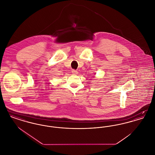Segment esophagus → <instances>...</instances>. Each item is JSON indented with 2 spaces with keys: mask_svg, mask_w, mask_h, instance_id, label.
Masks as SVG:
<instances>
[{
  "mask_svg": "<svg viewBox=\"0 0 155 155\" xmlns=\"http://www.w3.org/2000/svg\"><path fill=\"white\" fill-rule=\"evenodd\" d=\"M72 73L74 74V75H75V74H78V71L77 70H72Z\"/></svg>",
  "mask_w": 155,
  "mask_h": 155,
  "instance_id": "obj_1",
  "label": "esophagus"
}]
</instances>
